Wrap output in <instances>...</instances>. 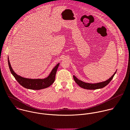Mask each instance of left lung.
Here are the masks:
<instances>
[{
    "mask_svg": "<svg viewBox=\"0 0 130 130\" xmlns=\"http://www.w3.org/2000/svg\"><path fill=\"white\" fill-rule=\"evenodd\" d=\"M117 71V70H116ZM116 71L113 74V75L109 79L107 80L106 81L100 82V83H86L84 82H83L79 79H78L75 76H73L74 80L76 82V83L81 87L86 89H99V88H102L106 86L110 82V81L112 80L113 78L114 75H115V73L116 72Z\"/></svg>",
    "mask_w": 130,
    "mask_h": 130,
    "instance_id": "left-lung-1",
    "label": "left lung"
}]
</instances>
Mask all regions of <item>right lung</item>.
Listing matches in <instances>:
<instances>
[{
    "label": "right lung",
    "instance_id": "obj_1",
    "mask_svg": "<svg viewBox=\"0 0 130 130\" xmlns=\"http://www.w3.org/2000/svg\"><path fill=\"white\" fill-rule=\"evenodd\" d=\"M8 64H9V67L11 73L14 77L15 79L17 80V81L22 86L27 89H30L32 90L33 89L40 90L41 89L47 88L50 86L51 84L53 83L55 80V75H56V72L60 63H58L53 68V69L52 70L51 72L50 73V75L47 78L44 79H35L25 78L21 77L20 76L17 75V74L14 71V70H13L11 66L10 61L9 60V58H8Z\"/></svg>",
    "mask_w": 130,
    "mask_h": 130
}]
</instances>
